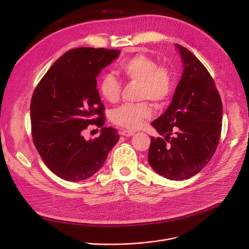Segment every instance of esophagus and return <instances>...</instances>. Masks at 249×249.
I'll list each match as a JSON object with an SVG mask.
<instances>
[{
  "label": "esophagus",
  "instance_id": "34e87169",
  "mask_svg": "<svg viewBox=\"0 0 249 249\" xmlns=\"http://www.w3.org/2000/svg\"><path fill=\"white\" fill-rule=\"evenodd\" d=\"M134 134H135V132L129 131V130H123V131L120 132V135L125 136V137H131V136H133Z\"/></svg>",
  "mask_w": 249,
  "mask_h": 249
}]
</instances>
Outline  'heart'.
<instances>
[{
  "instance_id": "b5f03b06",
  "label": "heart",
  "mask_w": 249,
  "mask_h": 249,
  "mask_svg": "<svg viewBox=\"0 0 249 249\" xmlns=\"http://www.w3.org/2000/svg\"><path fill=\"white\" fill-rule=\"evenodd\" d=\"M119 71L128 82L139 83V99L150 100L156 105H162L169 99L174 87V75L170 67L158 65L149 56L138 53L122 59ZM122 83L112 73L105 72L99 80V91L108 103H116L121 94ZM152 115V107L147 101L136 104H124L110 113L112 123L135 130Z\"/></svg>"
}]
</instances>
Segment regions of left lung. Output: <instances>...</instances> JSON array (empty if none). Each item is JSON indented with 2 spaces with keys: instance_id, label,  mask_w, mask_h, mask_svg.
Instances as JSON below:
<instances>
[{
  "instance_id": "8db88e82",
  "label": "left lung",
  "mask_w": 249,
  "mask_h": 249,
  "mask_svg": "<svg viewBox=\"0 0 249 249\" xmlns=\"http://www.w3.org/2000/svg\"><path fill=\"white\" fill-rule=\"evenodd\" d=\"M177 45L184 73L165 112L151 124L161 138L151 137L148 162L160 176L186 180L210 161L222 126V103L215 83L198 58Z\"/></svg>"
}]
</instances>
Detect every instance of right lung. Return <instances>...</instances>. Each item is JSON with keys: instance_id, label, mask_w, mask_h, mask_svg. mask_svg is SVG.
Wrapping results in <instances>:
<instances>
[{"instance_id": "right-lung-1", "label": "right lung", "mask_w": 249, "mask_h": 249, "mask_svg": "<svg viewBox=\"0 0 249 249\" xmlns=\"http://www.w3.org/2000/svg\"><path fill=\"white\" fill-rule=\"evenodd\" d=\"M116 49L81 47L64 53L37 84L31 101L32 136L44 163L66 181L97 172L119 140L103 127L105 107L96 89L100 71L118 56ZM89 124L102 128L94 140L82 136Z\"/></svg>"}]
</instances>
